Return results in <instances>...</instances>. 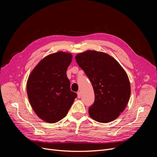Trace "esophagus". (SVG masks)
I'll list each match as a JSON object with an SVG mask.
<instances>
[{
  "label": "esophagus",
  "mask_w": 157,
  "mask_h": 157,
  "mask_svg": "<svg viewBox=\"0 0 157 157\" xmlns=\"http://www.w3.org/2000/svg\"><path fill=\"white\" fill-rule=\"evenodd\" d=\"M77 94H78V98H81V92H78V93H77Z\"/></svg>",
  "instance_id": "34e87169"
}]
</instances>
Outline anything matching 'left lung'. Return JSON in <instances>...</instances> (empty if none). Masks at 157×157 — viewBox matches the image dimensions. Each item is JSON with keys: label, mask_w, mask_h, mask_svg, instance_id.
Segmentation results:
<instances>
[{"label": "left lung", "mask_w": 157, "mask_h": 157, "mask_svg": "<svg viewBox=\"0 0 157 157\" xmlns=\"http://www.w3.org/2000/svg\"><path fill=\"white\" fill-rule=\"evenodd\" d=\"M76 60L94 88L95 102L88 109L90 117L100 123L116 120L124 111L130 96L127 74L109 55L94 50L78 53Z\"/></svg>", "instance_id": "obj_1"}]
</instances>
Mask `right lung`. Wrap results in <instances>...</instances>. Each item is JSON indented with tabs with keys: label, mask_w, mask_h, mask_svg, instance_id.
I'll return each instance as SVG.
<instances>
[{
	"label": "right lung",
	"mask_w": 157,
	"mask_h": 157,
	"mask_svg": "<svg viewBox=\"0 0 157 157\" xmlns=\"http://www.w3.org/2000/svg\"><path fill=\"white\" fill-rule=\"evenodd\" d=\"M70 53L59 52L41 60L29 76L27 92L37 117L56 123L67 115L77 94L71 90L66 71L72 62Z\"/></svg>",
	"instance_id": "1"
}]
</instances>
